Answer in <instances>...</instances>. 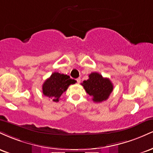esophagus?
I'll return each instance as SVG.
<instances>
[{
	"label": "esophagus",
	"mask_w": 153,
	"mask_h": 153,
	"mask_svg": "<svg viewBox=\"0 0 153 153\" xmlns=\"http://www.w3.org/2000/svg\"><path fill=\"white\" fill-rule=\"evenodd\" d=\"M76 81H77V82H78V83H80V78H77Z\"/></svg>",
	"instance_id": "esophagus-1"
}]
</instances>
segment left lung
Wrapping results in <instances>:
<instances>
[{"label": "left lung", "instance_id": "8db88e82", "mask_svg": "<svg viewBox=\"0 0 153 153\" xmlns=\"http://www.w3.org/2000/svg\"><path fill=\"white\" fill-rule=\"evenodd\" d=\"M89 78L81 83L84 89L91 96L93 101L100 103L108 99L111 93L113 91L114 86L108 78H103L98 73H92L88 75Z\"/></svg>", "mask_w": 153, "mask_h": 153}]
</instances>
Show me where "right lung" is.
Wrapping results in <instances>:
<instances>
[{
	"label": "right lung",
	"instance_id": "add662e5",
	"mask_svg": "<svg viewBox=\"0 0 153 153\" xmlns=\"http://www.w3.org/2000/svg\"><path fill=\"white\" fill-rule=\"evenodd\" d=\"M75 82L76 80L71 79L69 75L53 73L43 83V94L54 102H58L61 95L67 91L70 85Z\"/></svg>",
	"mask_w": 153,
	"mask_h": 153
}]
</instances>
